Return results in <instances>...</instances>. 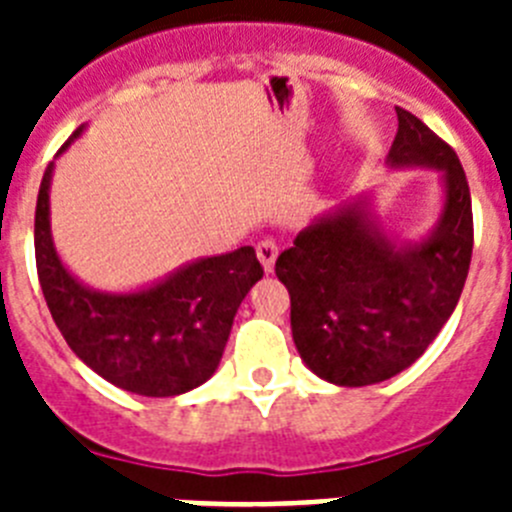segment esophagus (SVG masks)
<instances>
[{"instance_id":"34e87169","label":"esophagus","mask_w":512,"mask_h":512,"mask_svg":"<svg viewBox=\"0 0 512 512\" xmlns=\"http://www.w3.org/2000/svg\"><path fill=\"white\" fill-rule=\"evenodd\" d=\"M256 256H259L264 271L274 269V261H277V256H279V246L274 243V238H264V241L256 246Z\"/></svg>"}]
</instances>
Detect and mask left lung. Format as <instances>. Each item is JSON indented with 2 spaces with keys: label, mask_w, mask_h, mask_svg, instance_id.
I'll return each instance as SVG.
<instances>
[{
  "label": "left lung",
  "mask_w": 512,
  "mask_h": 512,
  "mask_svg": "<svg viewBox=\"0 0 512 512\" xmlns=\"http://www.w3.org/2000/svg\"><path fill=\"white\" fill-rule=\"evenodd\" d=\"M390 166L443 174L446 202L425 241L397 246L354 205L302 230L274 266L292 302L302 361L341 387L377 384L408 369L451 318L472 261V197L454 148L397 107Z\"/></svg>",
  "instance_id": "1"
}]
</instances>
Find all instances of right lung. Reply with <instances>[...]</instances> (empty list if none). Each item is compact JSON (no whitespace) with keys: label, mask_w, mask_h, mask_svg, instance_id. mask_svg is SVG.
I'll return each instance as SVG.
<instances>
[{"label":"right lung","mask_w":512,"mask_h":512,"mask_svg":"<svg viewBox=\"0 0 512 512\" xmlns=\"http://www.w3.org/2000/svg\"><path fill=\"white\" fill-rule=\"evenodd\" d=\"M51 176L48 164L35 205V264L48 310L71 351L99 377L135 395L174 397L207 382L223 359L243 297L264 277L256 251L241 246L194 261L130 295L97 292L76 282L53 248Z\"/></svg>","instance_id":"obj_1"}]
</instances>
